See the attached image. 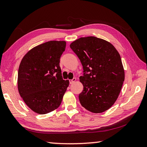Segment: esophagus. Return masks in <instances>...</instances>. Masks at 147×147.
<instances>
[{"instance_id":"1","label":"esophagus","mask_w":147,"mask_h":147,"mask_svg":"<svg viewBox=\"0 0 147 147\" xmlns=\"http://www.w3.org/2000/svg\"><path fill=\"white\" fill-rule=\"evenodd\" d=\"M76 79L75 78H74L73 79L69 81V83H70V84H73L74 82H76Z\"/></svg>"}]
</instances>
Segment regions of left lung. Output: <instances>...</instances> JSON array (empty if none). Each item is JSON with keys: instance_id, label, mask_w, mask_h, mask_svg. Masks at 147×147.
<instances>
[{"instance_id": "8db88e82", "label": "left lung", "mask_w": 147, "mask_h": 147, "mask_svg": "<svg viewBox=\"0 0 147 147\" xmlns=\"http://www.w3.org/2000/svg\"><path fill=\"white\" fill-rule=\"evenodd\" d=\"M70 47L85 73L80 77L83 85L80 104L93 113L108 110L117 99L125 77L119 52L110 42L95 36L80 38Z\"/></svg>"}]
</instances>
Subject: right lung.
<instances>
[{
	"instance_id": "obj_1",
	"label": "right lung",
	"mask_w": 147,
	"mask_h": 147,
	"mask_svg": "<svg viewBox=\"0 0 147 147\" xmlns=\"http://www.w3.org/2000/svg\"><path fill=\"white\" fill-rule=\"evenodd\" d=\"M65 41H49L37 45L22 59L18 69V88L31 110L39 114L60 106L69 84L62 79L59 66Z\"/></svg>"
}]
</instances>
